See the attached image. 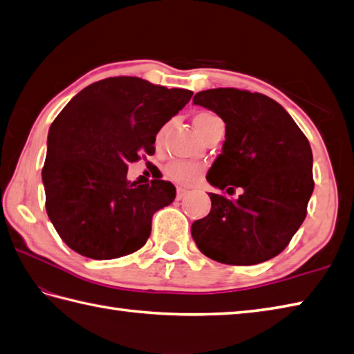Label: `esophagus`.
Instances as JSON below:
<instances>
[{"label":"esophagus","instance_id":"34e87169","mask_svg":"<svg viewBox=\"0 0 354 354\" xmlns=\"http://www.w3.org/2000/svg\"><path fill=\"white\" fill-rule=\"evenodd\" d=\"M187 194H189V190H185V189H183V187H178L176 189V199L178 201H181V199H184Z\"/></svg>","mask_w":354,"mask_h":354}]
</instances>
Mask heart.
<instances>
[{"mask_svg": "<svg viewBox=\"0 0 354 354\" xmlns=\"http://www.w3.org/2000/svg\"><path fill=\"white\" fill-rule=\"evenodd\" d=\"M214 120H217V117L214 114H212V112H201V114L194 117L193 123H194V127H196V131L201 133L209 123L214 122ZM164 131L165 129L162 127V129L158 132L156 145H160V142L162 141ZM165 173H167V176L171 179V181L183 184V185H190V184L196 183L198 179L202 176V173H204V167H202L201 164H194V162L173 161L167 165V167H165Z\"/></svg>", "mask_w": 354, "mask_h": 354, "instance_id": "heart-1", "label": "heart"}]
</instances>
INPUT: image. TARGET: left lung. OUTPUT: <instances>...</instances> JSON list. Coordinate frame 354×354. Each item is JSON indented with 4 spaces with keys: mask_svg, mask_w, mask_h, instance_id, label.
I'll return each mask as SVG.
<instances>
[{
    "mask_svg": "<svg viewBox=\"0 0 354 354\" xmlns=\"http://www.w3.org/2000/svg\"><path fill=\"white\" fill-rule=\"evenodd\" d=\"M193 103L225 123L222 153L207 181L221 190L243 189L237 201L209 193L208 216L192 225L194 243L225 265L250 266L275 257L301 227L313 193L309 140L265 94L216 88L198 93Z\"/></svg>",
    "mask_w": 354,
    "mask_h": 354,
    "instance_id": "8db88e82",
    "label": "left lung"
}]
</instances>
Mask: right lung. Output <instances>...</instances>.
<instances>
[{
	"label": "right lung",
	"mask_w": 354,
	"mask_h": 354,
	"mask_svg": "<svg viewBox=\"0 0 354 354\" xmlns=\"http://www.w3.org/2000/svg\"><path fill=\"white\" fill-rule=\"evenodd\" d=\"M193 93L140 77H109L74 95L51 123L42 169L57 234L88 259L112 260L147 242L152 216L176 196L162 179L127 181V165L155 152L156 133Z\"/></svg>",
	"instance_id": "1"
}]
</instances>
